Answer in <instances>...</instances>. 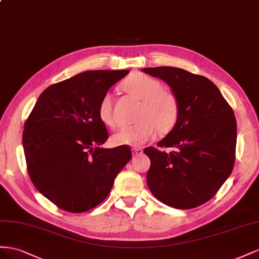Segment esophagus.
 Listing matches in <instances>:
<instances>
[{
    "label": "esophagus",
    "mask_w": 259,
    "mask_h": 259,
    "mask_svg": "<svg viewBox=\"0 0 259 259\" xmlns=\"http://www.w3.org/2000/svg\"><path fill=\"white\" fill-rule=\"evenodd\" d=\"M143 150L142 149H137V147H134L132 149V154H134V156H139V155H142Z\"/></svg>",
    "instance_id": "34e87169"
}]
</instances>
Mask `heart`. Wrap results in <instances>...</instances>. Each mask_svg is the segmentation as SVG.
<instances>
[{"mask_svg": "<svg viewBox=\"0 0 259 259\" xmlns=\"http://www.w3.org/2000/svg\"><path fill=\"white\" fill-rule=\"evenodd\" d=\"M121 89L142 103L139 115L141 122L118 130L113 136L116 145L141 146L155 137L156 130L167 135L175 129L180 117L179 101L175 94L164 90L160 81L144 73H134L123 81ZM99 117L108 127L116 125L112 97L108 93L100 102Z\"/></svg>", "mask_w": 259, "mask_h": 259, "instance_id": "heart-1", "label": "heart"}]
</instances>
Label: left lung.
Returning <instances> with one entry per match:
<instances>
[{
    "instance_id": "1",
    "label": "left lung",
    "mask_w": 259,
    "mask_h": 259,
    "mask_svg": "<svg viewBox=\"0 0 259 259\" xmlns=\"http://www.w3.org/2000/svg\"><path fill=\"white\" fill-rule=\"evenodd\" d=\"M142 70L165 81L180 104L178 123L157 143L174 151L166 153L152 146L144 149L151 159L147 186L158 201L170 207H197L217 193L233 169V110L206 77L168 66Z\"/></svg>"
}]
</instances>
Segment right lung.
I'll use <instances>...</instances> for the list:
<instances>
[{
	"label": "right lung",
	"instance_id": "right-lung-1",
	"mask_svg": "<svg viewBox=\"0 0 259 259\" xmlns=\"http://www.w3.org/2000/svg\"><path fill=\"white\" fill-rule=\"evenodd\" d=\"M129 70H88L50 85L24 125L28 174L40 193L57 207L83 212L109 194L132 157L128 146L103 149L108 139L99 104Z\"/></svg>",
	"mask_w": 259,
	"mask_h": 259
}]
</instances>
